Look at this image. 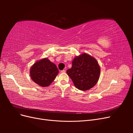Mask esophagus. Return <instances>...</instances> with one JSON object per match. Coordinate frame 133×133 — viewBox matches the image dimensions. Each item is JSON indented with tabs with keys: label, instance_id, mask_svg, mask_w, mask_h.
<instances>
[{
	"label": "esophagus",
	"instance_id": "esophagus-1",
	"mask_svg": "<svg viewBox=\"0 0 133 133\" xmlns=\"http://www.w3.org/2000/svg\"><path fill=\"white\" fill-rule=\"evenodd\" d=\"M60 72H61V73H65V70H62L61 71H60Z\"/></svg>",
	"mask_w": 133,
	"mask_h": 133
}]
</instances>
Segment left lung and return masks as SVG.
Wrapping results in <instances>:
<instances>
[{"label": "left lung", "mask_w": 133, "mask_h": 133, "mask_svg": "<svg viewBox=\"0 0 133 133\" xmlns=\"http://www.w3.org/2000/svg\"><path fill=\"white\" fill-rule=\"evenodd\" d=\"M66 73L77 89L85 91L97 83L100 68L97 60L94 57L83 53L74 58L71 68L68 69Z\"/></svg>", "instance_id": "1"}]
</instances>
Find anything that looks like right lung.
I'll return each instance as SVG.
<instances>
[{
    "label": "right lung",
    "mask_w": 133,
    "mask_h": 133,
    "mask_svg": "<svg viewBox=\"0 0 133 133\" xmlns=\"http://www.w3.org/2000/svg\"><path fill=\"white\" fill-rule=\"evenodd\" d=\"M59 70L54 63L48 58H43L35 62L30 69L31 79L42 87L49 86L55 79Z\"/></svg>",
    "instance_id": "add662e5"
}]
</instances>
